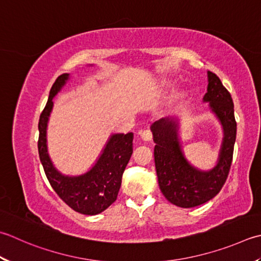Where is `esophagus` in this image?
<instances>
[{"mask_svg": "<svg viewBox=\"0 0 261 261\" xmlns=\"http://www.w3.org/2000/svg\"><path fill=\"white\" fill-rule=\"evenodd\" d=\"M140 137L144 139L145 141H150L152 139V134L150 129H144L140 131Z\"/></svg>", "mask_w": 261, "mask_h": 261, "instance_id": "obj_1", "label": "esophagus"}]
</instances>
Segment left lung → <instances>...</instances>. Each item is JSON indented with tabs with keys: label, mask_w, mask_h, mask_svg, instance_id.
<instances>
[{
	"label": "left lung",
	"mask_w": 261,
	"mask_h": 261,
	"mask_svg": "<svg viewBox=\"0 0 261 261\" xmlns=\"http://www.w3.org/2000/svg\"><path fill=\"white\" fill-rule=\"evenodd\" d=\"M203 100L209 101V107L224 127L219 160L209 172L196 170L187 162L178 144L174 122L162 119L151 125L156 144L154 156L158 185L168 201L182 208L202 205L215 197L226 181L233 160L237 138L233 99L221 79L211 71H208V88Z\"/></svg>",
	"instance_id": "1"
}]
</instances>
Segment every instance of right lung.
<instances>
[{"instance_id": "add662e5", "label": "right lung", "mask_w": 261, "mask_h": 261, "mask_svg": "<svg viewBox=\"0 0 261 261\" xmlns=\"http://www.w3.org/2000/svg\"><path fill=\"white\" fill-rule=\"evenodd\" d=\"M61 74L49 91L48 100L39 116L38 154L46 177L58 196L74 212L84 215H97L116 200L122 175L134 151V134L114 135L106 145L98 162L89 172L80 176H64L55 170L47 154L46 126L53 107V97L68 80Z\"/></svg>"}]
</instances>
